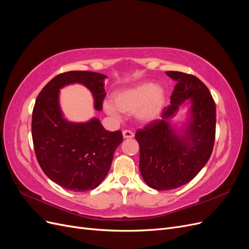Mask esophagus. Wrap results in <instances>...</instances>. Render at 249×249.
<instances>
[{
	"mask_svg": "<svg viewBox=\"0 0 249 249\" xmlns=\"http://www.w3.org/2000/svg\"><path fill=\"white\" fill-rule=\"evenodd\" d=\"M123 135H124V138H133L134 137V133L130 130L123 131Z\"/></svg>",
	"mask_w": 249,
	"mask_h": 249,
	"instance_id": "34e87169",
	"label": "esophagus"
}]
</instances>
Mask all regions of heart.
I'll return each mask as SVG.
<instances>
[{
  "label": "heart",
  "instance_id": "heart-1",
  "mask_svg": "<svg viewBox=\"0 0 249 249\" xmlns=\"http://www.w3.org/2000/svg\"><path fill=\"white\" fill-rule=\"evenodd\" d=\"M165 101V91L153 83L143 82L116 92L113 104L106 103L105 109L111 115H117V109L126 114L136 113L139 119L149 122L156 117Z\"/></svg>",
  "mask_w": 249,
  "mask_h": 249
}]
</instances>
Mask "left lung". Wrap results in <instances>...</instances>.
I'll return each instance as SVG.
<instances>
[{
    "instance_id": "left-lung-1",
    "label": "left lung",
    "mask_w": 249,
    "mask_h": 249,
    "mask_svg": "<svg viewBox=\"0 0 249 249\" xmlns=\"http://www.w3.org/2000/svg\"><path fill=\"white\" fill-rule=\"evenodd\" d=\"M177 82L170 105L156 119L139 129V168L145 183L156 190H171L189 183L209 161L216 134V105L208 87L193 74L166 71ZM193 101L192 123L179 138L167 120L186 99Z\"/></svg>"
}]
</instances>
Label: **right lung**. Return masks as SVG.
Returning <instances> with one entry per match:
<instances>
[{"label":"right lung","mask_w":249,"mask_h":249,"mask_svg":"<svg viewBox=\"0 0 249 249\" xmlns=\"http://www.w3.org/2000/svg\"><path fill=\"white\" fill-rule=\"evenodd\" d=\"M102 73L71 71L59 73L42 88L32 113V139L42 171L53 182L74 192L99 186L107 176L122 131L105 130L99 119L86 124L66 122L60 111L59 89L72 83L85 85L94 96V108L103 109L106 96Z\"/></svg>","instance_id":"1"}]
</instances>
